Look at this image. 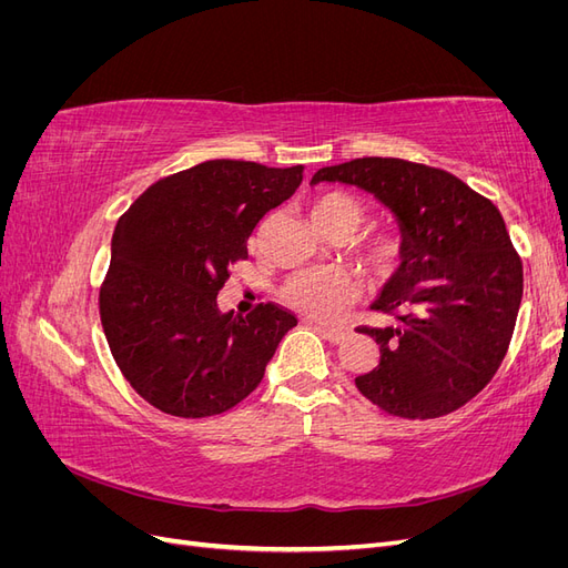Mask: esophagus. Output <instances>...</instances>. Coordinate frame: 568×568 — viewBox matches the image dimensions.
<instances>
[{"label": "esophagus", "instance_id": "1", "mask_svg": "<svg viewBox=\"0 0 568 568\" xmlns=\"http://www.w3.org/2000/svg\"><path fill=\"white\" fill-rule=\"evenodd\" d=\"M315 329L324 336V338H329L332 343H341L343 338H346V329H341V326H329V324H315Z\"/></svg>", "mask_w": 568, "mask_h": 568}]
</instances>
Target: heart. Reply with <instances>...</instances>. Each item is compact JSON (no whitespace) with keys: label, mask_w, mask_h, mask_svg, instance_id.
<instances>
[{"label":"heart","mask_w":568,"mask_h":568,"mask_svg":"<svg viewBox=\"0 0 568 568\" xmlns=\"http://www.w3.org/2000/svg\"><path fill=\"white\" fill-rule=\"evenodd\" d=\"M311 213L322 232L348 239L363 227L367 205L359 196L334 189V192H324L313 201ZM405 253L407 242L398 230L374 232L357 248L359 265L374 282L390 280L400 270ZM282 296L291 307L305 315L334 320L357 298V282L353 274L343 270H303L286 280Z\"/></svg>","instance_id":"obj_1"}]
</instances>
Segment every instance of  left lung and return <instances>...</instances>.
Segmentation results:
<instances>
[{"label": "left lung", "instance_id": "obj_1", "mask_svg": "<svg viewBox=\"0 0 568 568\" xmlns=\"http://www.w3.org/2000/svg\"><path fill=\"white\" fill-rule=\"evenodd\" d=\"M317 182L355 184L395 215L407 253L372 311L393 326H357L379 343V365L355 386L403 419L467 405L500 369L524 296V265L495 203L448 170L403 159L320 168Z\"/></svg>", "mask_w": 568, "mask_h": 568}]
</instances>
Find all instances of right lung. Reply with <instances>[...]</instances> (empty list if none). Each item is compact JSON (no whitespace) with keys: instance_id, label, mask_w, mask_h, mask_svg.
I'll list each match as a JSON object with an SVG mask.
<instances>
[{"instance_id":"right-lung-1","label":"right lung","mask_w":568,"mask_h":568,"mask_svg":"<svg viewBox=\"0 0 568 568\" xmlns=\"http://www.w3.org/2000/svg\"><path fill=\"white\" fill-rule=\"evenodd\" d=\"M301 182L303 165L205 161L153 182L118 220L99 315L115 365L149 405L215 417L263 382L296 315L277 303L222 315L217 294L257 222Z\"/></svg>"}]
</instances>
